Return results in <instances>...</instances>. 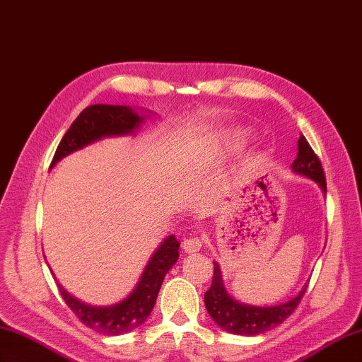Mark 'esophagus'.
<instances>
[{
	"label": "esophagus",
	"mask_w": 362,
	"mask_h": 362,
	"mask_svg": "<svg viewBox=\"0 0 362 362\" xmlns=\"http://www.w3.org/2000/svg\"><path fill=\"white\" fill-rule=\"evenodd\" d=\"M202 246H203V242H202V238H199V237H189L182 242L184 252H187V254L198 252L199 249H202Z\"/></svg>",
	"instance_id": "1"
}]
</instances>
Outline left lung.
<instances>
[{
    "label": "left lung",
    "instance_id": "8db88e82",
    "mask_svg": "<svg viewBox=\"0 0 362 362\" xmlns=\"http://www.w3.org/2000/svg\"><path fill=\"white\" fill-rule=\"evenodd\" d=\"M297 148H299V153L293 160V172L316 181L324 194H327V181L322 164H320L317 155L313 151L303 134L297 142ZM305 290H307V285L291 300L274 305V307H252V305L235 300L226 291L220 264L214 262L212 285L204 294V303L214 322L220 325L223 330L242 336H255L271 330V328L282 324L288 316H291V313L297 308L302 296L305 294Z\"/></svg>",
    "mask_w": 362,
    "mask_h": 362
}]
</instances>
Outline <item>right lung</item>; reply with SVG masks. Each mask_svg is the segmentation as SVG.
Listing matches in <instances>:
<instances>
[{"mask_svg":"<svg viewBox=\"0 0 362 362\" xmlns=\"http://www.w3.org/2000/svg\"><path fill=\"white\" fill-rule=\"evenodd\" d=\"M147 116L138 115L130 107L124 105H91L86 107L72 122L63 136L51 167L60 159L74 153L90 144L111 136L133 134ZM180 242L175 235H168L150 257L146 269L134 290L125 299L108 307H94L71 296L65 288L57 284L59 291L80 322L93 328L94 332L110 336L124 334L146 322L155 307L163 280L180 257ZM54 276V272H52ZM55 279V276H54Z\"/></svg>","mask_w":362,"mask_h":362,"instance_id":"right-lung-1","label":"right lung"}]
</instances>
